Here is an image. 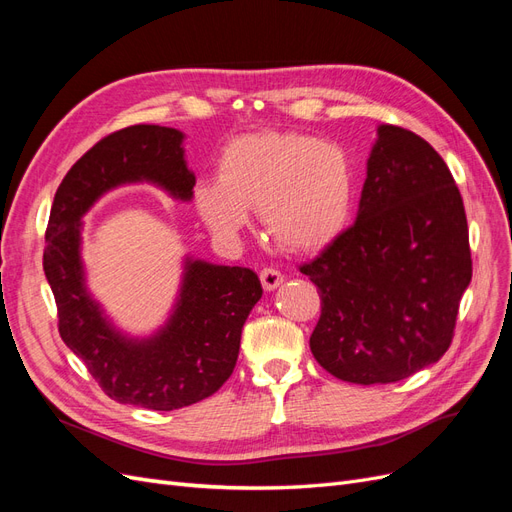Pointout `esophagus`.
<instances>
[{"label": "esophagus", "mask_w": 512, "mask_h": 512, "mask_svg": "<svg viewBox=\"0 0 512 512\" xmlns=\"http://www.w3.org/2000/svg\"><path fill=\"white\" fill-rule=\"evenodd\" d=\"M260 282H262V288L271 292L284 282V275L280 271H275V269H262L260 271Z\"/></svg>", "instance_id": "obj_1"}]
</instances>
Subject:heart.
Returning <instances> with one entry per match:
<instances>
[{
	"label": "heart",
	"instance_id": "obj_1",
	"mask_svg": "<svg viewBox=\"0 0 512 512\" xmlns=\"http://www.w3.org/2000/svg\"><path fill=\"white\" fill-rule=\"evenodd\" d=\"M348 153L301 132H256L224 145L215 177H200L192 207L220 241H235L256 211L288 252H314L339 237L354 205Z\"/></svg>",
	"mask_w": 512,
	"mask_h": 512
}]
</instances>
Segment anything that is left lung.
<instances>
[{"label":"left lung","instance_id":"left-lung-1","mask_svg":"<svg viewBox=\"0 0 512 512\" xmlns=\"http://www.w3.org/2000/svg\"><path fill=\"white\" fill-rule=\"evenodd\" d=\"M301 273L322 301L309 348L335 378L389 384L440 361L472 258L463 200L438 151L378 126L354 224Z\"/></svg>","mask_w":512,"mask_h":512}]
</instances>
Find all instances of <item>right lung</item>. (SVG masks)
<instances>
[{"label": "right lung", "instance_id": "add662e5", "mask_svg": "<svg viewBox=\"0 0 512 512\" xmlns=\"http://www.w3.org/2000/svg\"><path fill=\"white\" fill-rule=\"evenodd\" d=\"M183 141L175 128L130 126L91 147L57 188L42 262L66 346L108 397L162 412L192 406L230 378L243 324L262 297L258 275L188 254L166 322L136 337L121 331L91 294L81 232L83 215L121 185L151 183L190 203L196 177Z\"/></svg>", "mask_w": 512, "mask_h": 512}]
</instances>
